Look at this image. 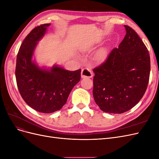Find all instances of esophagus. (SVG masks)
Segmentation results:
<instances>
[{
  "mask_svg": "<svg viewBox=\"0 0 159 159\" xmlns=\"http://www.w3.org/2000/svg\"><path fill=\"white\" fill-rule=\"evenodd\" d=\"M81 76L82 78H91L93 76V72L90 69L85 68L81 70Z\"/></svg>",
  "mask_w": 159,
  "mask_h": 159,
  "instance_id": "1",
  "label": "esophagus"
}]
</instances>
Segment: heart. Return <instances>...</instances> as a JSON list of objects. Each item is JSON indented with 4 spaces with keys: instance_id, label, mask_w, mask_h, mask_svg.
<instances>
[{
    "instance_id": "1",
    "label": "heart",
    "mask_w": 159,
    "mask_h": 159,
    "mask_svg": "<svg viewBox=\"0 0 159 159\" xmlns=\"http://www.w3.org/2000/svg\"><path fill=\"white\" fill-rule=\"evenodd\" d=\"M105 50H101L98 53V56L100 57V58H103V57L105 56Z\"/></svg>"
}]
</instances>
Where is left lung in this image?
<instances>
[{
    "label": "left lung",
    "instance_id": "8db88e82",
    "mask_svg": "<svg viewBox=\"0 0 159 159\" xmlns=\"http://www.w3.org/2000/svg\"><path fill=\"white\" fill-rule=\"evenodd\" d=\"M119 48L93 70L94 100L103 111L120 114L132 109L147 88L151 70L148 50L137 33L125 25Z\"/></svg>",
    "mask_w": 159,
    "mask_h": 159
}]
</instances>
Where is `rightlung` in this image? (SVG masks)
Wrapping results in <instances>:
<instances>
[{
    "mask_svg": "<svg viewBox=\"0 0 159 159\" xmlns=\"http://www.w3.org/2000/svg\"><path fill=\"white\" fill-rule=\"evenodd\" d=\"M50 24L38 26L24 40L16 57L15 70L18 88L24 101L38 112L54 113L67 102L71 89L81 79V69L68 71L54 66L40 68L32 58L38 42Z\"/></svg>",
    "mask_w": 159,
    "mask_h": 159,
    "instance_id": "1",
    "label": "right lung"
}]
</instances>
